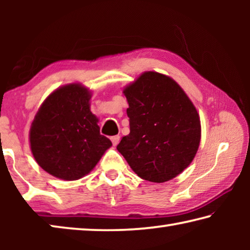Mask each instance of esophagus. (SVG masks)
<instances>
[{
	"label": "esophagus",
	"instance_id": "1",
	"mask_svg": "<svg viewBox=\"0 0 250 250\" xmlns=\"http://www.w3.org/2000/svg\"><path fill=\"white\" fill-rule=\"evenodd\" d=\"M119 141H120V137L119 135H115V137H111V142H112V145L113 146H118V143H119Z\"/></svg>",
	"mask_w": 250,
	"mask_h": 250
}]
</instances>
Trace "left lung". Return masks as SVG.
Wrapping results in <instances>:
<instances>
[{
    "label": "left lung",
    "instance_id": "left-lung-1",
    "mask_svg": "<svg viewBox=\"0 0 250 250\" xmlns=\"http://www.w3.org/2000/svg\"><path fill=\"white\" fill-rule=\"evenodd\" d=\"M130 133L117 150L138 176L153 183L174 179L195 158L201 120L174 79L146 71L124 88Z\"/></svg>",
    "mask_w": 250,
    "mask_h": 250
}]
</instances>
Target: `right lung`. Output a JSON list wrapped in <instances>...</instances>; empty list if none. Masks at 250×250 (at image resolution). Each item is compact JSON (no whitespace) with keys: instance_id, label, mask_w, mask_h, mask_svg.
<instances>
[{"instance_id":"1","label":"right lung","mask_w":250,"mask_h":250,"mask_svg":"<svg viewBox=\"0 0 250 250\" xmlns=\"http://www.w3.org/2000/svg\"><path fill=\"white\" fill-rule=\"evenodd\" d=\"M90 98L91 91L82 83L65 84L44 100L32 122L29 145L34 159L57 179H82L112 146L100 134Z\"/></svg>"}]
</instances>
